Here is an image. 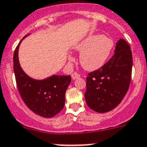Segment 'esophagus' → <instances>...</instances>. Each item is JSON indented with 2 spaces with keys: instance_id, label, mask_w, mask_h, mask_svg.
<instances>
[{
  "instance_id": "34e87169",
  "label": "esophagus",
  "mask_w": 147,
  "mask_h": 147,
  "mask_svg": "<svg viewBox=\"0 0 147 147\" xmlns=\"http://www.w3.org/2000/svg\"><path fill=\"white\" fill-rule=\"evenodd\" d=\"M71 77H72L73 80H76L77 79V78H80V75H79L78 74H77V73H74V74L71 75Z\"/></svg>"
}]
</instances>
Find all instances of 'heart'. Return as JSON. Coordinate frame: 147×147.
Segmentation results:
<instances>
[{"mask_svg":"<svg viewBox=\"0 0 147 147\" xmlns=\"http://www.w3.org/2000/svg\"><path fill=\"white\" fill-rule=\"evenodd\" d=\"M114 42L101 34H91L74 45V49L80 54V63L85 70L94 71L105 65L111 56ZM69 61H73L71 55Z\"/></svg>","mask_w":147,"mask_h":147,"instance_id":"1","label":"heart"}]
</instances>
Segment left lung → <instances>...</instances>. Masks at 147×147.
Here are the masks:
<instances>
[{
    "instance_id": "obj_1",
    "label": "left lung",
    "mask_w": 147,
    "mask_h": 147,
    "mask_svg": "<svg viewBox=\"0 0 147 147\" xmlns=\"http://www.w3.org/2000/svg\"><path fill=\"white\" fill-rule=\"evenodd\" d=\"M132 65L131 48L120 38L111 59L86 77L85 99L88 106L98 113L108 112L118 106L128 90Z\"/></svg>"
}]
</instances>
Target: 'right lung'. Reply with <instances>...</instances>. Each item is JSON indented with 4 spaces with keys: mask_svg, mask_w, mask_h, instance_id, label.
Here are the masks:
<instances>
[{
    "mask_svg": "<svg viewBox=\"0 0 147 147\" xmlns=\"http://www.w3.org/2000/svg\"><path fill=\"white\" fill-rule=\"evenodd\" d=\"M14 51L13 70L19 92L27 107L34 113L44 118H52L64 106L65 92L71 81L68 76L52 75L43 80L32 78L24 72L19 61V48Z\"/></svg>",
    "mask_w": 147,
    "mask_h": 147,
    "instance_id": "right-lung-1",
    "label": "right lung"
}]
</instances>
